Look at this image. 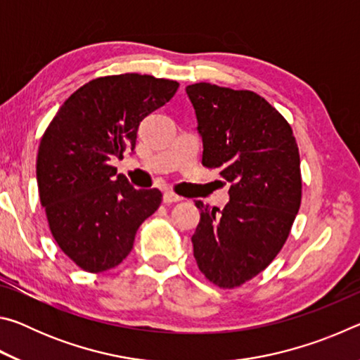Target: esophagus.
I'll list each match as a JSON object with an SVG mask.
<instances>
[{
	"label": "esophagus",
	"instance_id": "esophagus-1",
	"mask_svg": "<svg viewBox=\"0 0 360 360\" xmlns=\"http://www.w3.org/2000/svg\"><path fill=\"white\" fill-rule=\"evenodd\" d=\"M181 197H178V195H174L173 192H165L163 193V203L167 205H172V203H178L181 202Z\"/></svg>",
	"mask_w": 360,
	"mask_h": 360
}]
</instances>
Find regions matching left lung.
Returning a JSON list of instances; mask_svg holds the SVG:
<instances>
[{
    "label": "left lung",
    "mask_w": 360,
    "mask_h": 360,
    "mask_svg": "<svg viewBox=\"0 0 360 360\" xmlns=\"http://www.w3.org/2000/svg\"><path fill=\"white\" fill-rule=\"evenodd\" d=\"M186 92L202 163L230 182L224 210L195 203L193 257L211 283L233 289L265 270L288 240L302 202L300 155L288 120L260 95L208 82Z\"/></svg>",
    "instance_id": "obj_1"
}]
</instances>
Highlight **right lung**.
I'll list each match as a JSON object with an SVG mask.
<instances>
[{"mask_svg": "<svg viewBox=\"0 0 360 360\" xmlns=\"http://www.w3.org/2000/svg\"><path fill=\"white\" fill-rule=\"evenodd\" d=\"M179 84L148 75L105 76L77 89L42 135L36 179L52 236L77 266L101 273L130 254L136 230L162 202L111 165L135 150L141 120Z\"/></svg>", "mask_w": 360, "mask_h": 360, "instance_id": "right-lung-1", "label": "right lung"}]
</instances>
